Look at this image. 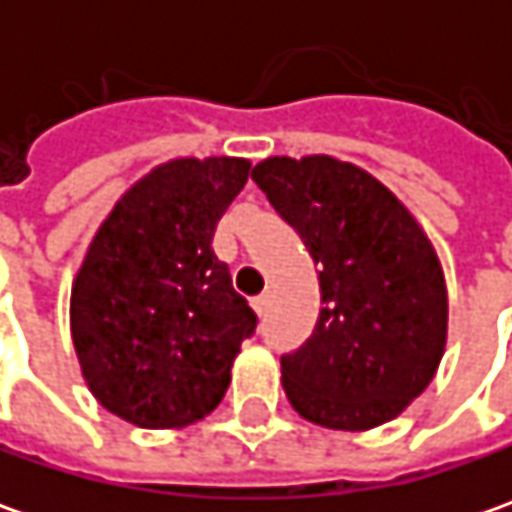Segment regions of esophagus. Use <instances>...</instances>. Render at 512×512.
Instances as JSON below:
<instances>
[{
	"label": "esophagus",
	"mask_w": 512,
	"mask_h": 512,
	"mask_svg": "<svg viewBox=\"0 0 512 512\" xmlns=\"http://www.w3.org/2000/svg\"><path fill=\"white\" fill-rule=\"evenodd\" d=\"M267 307H270V293H262V296H256V299H253V310H256L259 316H265Z\"/></svg>",
	"instance_id": "obj_1"
}]
</instances>
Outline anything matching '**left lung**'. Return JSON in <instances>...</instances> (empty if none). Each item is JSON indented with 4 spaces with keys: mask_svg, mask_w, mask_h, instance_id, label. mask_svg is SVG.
Returning <instances> with one entry per match:
<instances>
[{
    "mask_svg": "<svg viewBox=\"0 0 512 512\" xmlns=\"http://www.w3.org/2000/svg\"><path fill=\"white\" fill-rule=\"evenodd\" d=\"M250 176L319 265V322L282 356L293 410L330 430L396 419L430 384L447 342L430 239L379 179L333 156H270Z\"/></svg>",
    "mask_w": 512,
    "mask_h": 512,
    "instance_id": "8db88e82",
    "label": "left lung"
}]
</instances>
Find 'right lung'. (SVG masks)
<instances>
[{"instance_id":"obj_1","label":"right lung","mask_w":512,"mask_h":512,"mask_svg":"<svg viewBox=\"0 0 512 512\" xmlns=\"http://www.w3.org/2000/svg\"><path fill=\"white\" fill-rule=\"evenodd\" d=\"M247 176V159H173L96 230L70 293V333L90 393L119 419L165 430L222 402L259 322L213 253Z\"/></svg>"}]
</instances>
